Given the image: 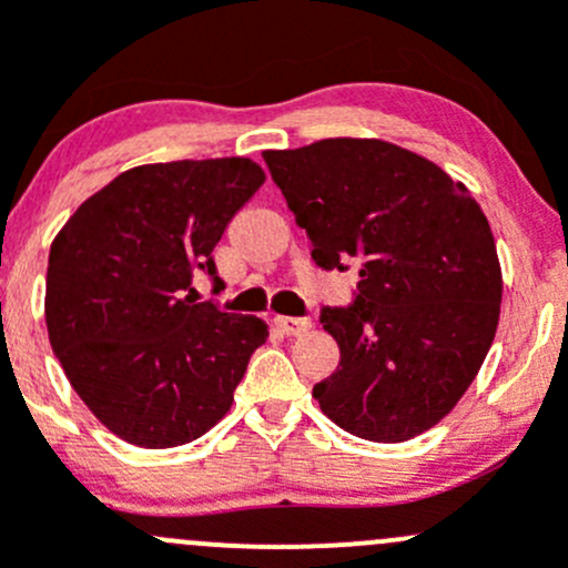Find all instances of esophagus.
I'll return each instance as SVG.
<instances>
[{
    "mask_svg": "<svg viewBox=\"0 0 568 568\" xmlns=\"http://www.w3.org/2000/svg\"><path fill=\"white\" fill-rule=\"evenodd\" d=\"M274 326H277L283 335L288 337H300L311 329V318H294V316H277L274 318Z\"/></svg>",
    "mask_w": 568,
    "mask_h": 568,
    "instance_id": "34e87169",
    "label": "esophagus"
}]
</instances>
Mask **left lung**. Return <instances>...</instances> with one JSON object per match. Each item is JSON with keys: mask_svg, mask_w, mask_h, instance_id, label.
Here are the masks:
<instances>
[{"mask_svg": "<svg viewBox=\"0 0 568 568\" xmlns=\"http://www.w3.org/2000/svg\"><path fill=\"white\" fill-rule=\"evenodd\" d=\"M305 227L316 266L359 268L354 302L321 307L341 363L313 387L321 412L371 443L437 426L495 341L503 274L473 194L382 140H321L263 153Z\"/></svg>", "mask_w": 568, "mask_h": 568, "instance_id": "obj_1", "label": "left lung"}]
</instances>
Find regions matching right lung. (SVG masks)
I'll return each mask as SVG.
<instances>
[{"label": "right lung", "instance_id": "right-lung-1", "mask_svg": "<svg viewBox=\"0 0 568 568\" xmlns=\"http://www.w3.org/2000/svg\"><path fill=\"white\" fill-rule=\"evenodd\" d=\"M266 181L242 156L142 164L57 233L45 326L68 382L120 439L175 448L225 417L268 324L197 302L227 222Z\"/></svg>", "mask_w": 568, "mask_h": 568}]
</instances>
